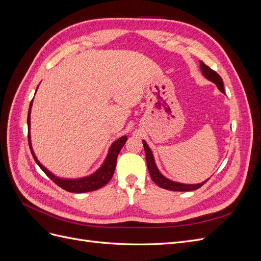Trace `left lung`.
Returning <instances> with one entry per match:
<instances>
[{"label":"left lung","mask_w":261,"mask_h":261,"mask_svg":"<svg viewBox=\"0 0 261 261\" xmlns=\"http://www.w3.org/2000/svg\"><path fill=\"white\" fill-rule=\"evenodd\" d=\"M200 68H201V72H202L203 76L206 77L207 80L215 83L218 86L219 90L224 93L225 91H224L223 81H222V78H221V76L217 72H215V70L211 69L209 66H207L201 61H200ZM143 144H144L145 152H146V161H147V167H148V170L150 173V176H151L152 180L158 186H160L161 188H164V189H169V191H173V192H191V191H195V189L200 188L204 183H206V181H208V179H207L206 181H203V183H201V184L188 185V184L175 183V181H172L168 178H165L159 172V170L156 169V165L154 163V159H153L151 150H150V148L148 147L145 140L143 141Z\"/></svg>","instance_id":"left-lung-1"}]
</instances>
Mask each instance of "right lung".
I'll use <instances>...</instances> for the list:
<instances>
[{
	"label": "right lung",
	"instance_id": "1",
	"mask_svg": "<svg viewBox=\"0 0 261 261\" xmlns=\"http://www.w3.org/2000/svg\"><path fill=\"white\" fill-rule=\"evenodd\" d=\"M31 106H33V101L30 102L29 106V111H28V118H27V124H28V143H29V148L31 154H33L35 161L37 164L40 167V169L48 175L55 184L60 186L61 188L65 189V191L69 193H87V192H92L96 191V189H99L101 187H103L108 181L112 178L114 174V170L116 167V160H117V155L120 153L121 149L125 145L126 140H127V137L123 136L121 138H118L115 143L110 148L109 154L107 156V159L103 163V165L96 172L93 173L92 175L87 176L84 178L80 179H64V178H59L57 176H54L52 173H50L48 170H46L43 165L40 164L37 160V158L34 153V150L31 148V141H30V111H31Z\"/></svg>",
	"mask_w": 261,
	"mask_h": 261
}]
</instances>
